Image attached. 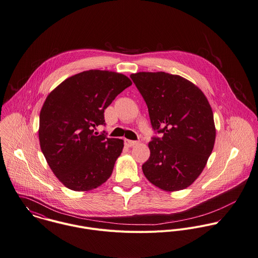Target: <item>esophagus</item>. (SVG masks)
Masks as SVG:
<instances>
[{
	"mask_svg": "<svg viewBox=\"0 0 258 258\" xmlns=\"http://www.w3.org/2000/svg\"><path fill=\"white\" fill-rule=\"evenodd\" d=\"M124 144H125V146H126V147H128V148H132V147H135V146H137L139 143H138V142H136V141H130V140H125V141H124Z\"/></svg>",
	"mask_w": 258,
	"mask_h": 258,
	"instance_id": "obj_1",
	"label": "esophagus"
}]
</instances>
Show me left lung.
Returning a JSON list of instances; mask_svg holds the SVG:
<instances>
[{"instance_id":"1","label":"left lung","mask_w":258,"mask_h":258,"mask_svg":"<svg viewBox=\"0 0 258 258\" xmlns=\"http://www.w3.org/2000/svg\"><path fill=\"white\" fill-rule=\"evenodd\" d=\"M131 79L148 105L154 131L161 134L149 143L144 174L163 190L184 189L200 176L213 150L210 104L196 85L180 76L141 72Z\"/></svg>"}]
</instances>
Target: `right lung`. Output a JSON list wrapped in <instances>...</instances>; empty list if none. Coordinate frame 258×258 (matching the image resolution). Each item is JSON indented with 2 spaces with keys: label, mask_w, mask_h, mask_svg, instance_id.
<instances>
[{
  "label": "right lung",
  "mask_w": 258,
  "mask_h": 258,
  "mask_svg": "<svg viewBox=\"0 0 258 258\" xmlns=\"http://www.w3.org/2000/svg\"><path fill=\"white\" fill-rule=\"evenodd\" d=\"M131 85L124 75L90 70L64 80L47 97L40 113L41 150L68 188L91 190L110 176L123 141L98 136L95 128L105 125L104 109Z\"/></svg>",
  "instance_id": "right-lung-1"
}]
</instances>
